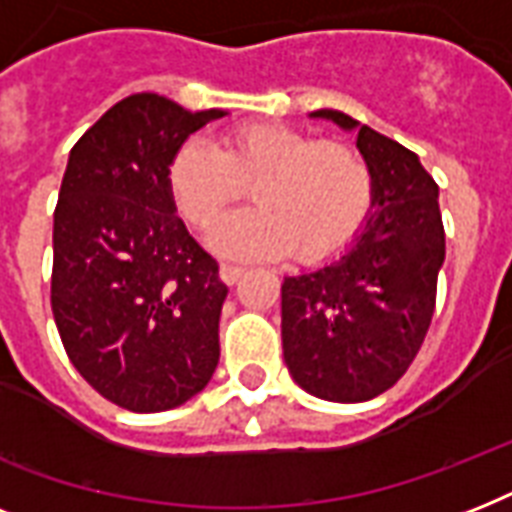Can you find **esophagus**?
<instances>
[{
  "label": "esophagus",
  "instance_id": "obj_1",
  "mask_svg": "<svg viewBox=\"0 0 512 512\" xmlns=\"http://www.w3.org/2000/svg\"><path fill=\"white\" fill-rule=\"evenodd\" d=\"M241 276H244V268H241V265H233V263L220 265V279H223L225 284H236Z\"/></svg>",
  "mask_w": 512,
  "mask_h": 512
}]
</instances>
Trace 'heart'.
<instances>
[{"mask_svg":"<svg viewBox=\"0 0 512 512\" xmlns=\"http://www.w3.org/2000/svg\"><path fill=\"white\" fill-rule=\"evenodd\" d=\"M255 185L257 209L223 217L207 233L228 257L300 263L335 255L364 225L372 170L348 143L319 140L281 122H249L220 140L193 135L170 164V191L188 220L207 228Z\"/></svg>","mask_w":512,"mask_h":512,"instance_id":"1","label":"heart"}]
</instances>
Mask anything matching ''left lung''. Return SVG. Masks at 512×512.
<instances>
[{
	"mask_svg": "<svg viewBox=\"0 0 512 512\" xmlns=\"http://www.w3.org/2000/svg\"><path fill=\"white\" fill-rule=\"evenodd\" d=\"M311 116L356 132L372 170V204L345 252L284 276V361L305 393L358 404L396 385L433 319L446 255L438 185L396 140L332 108Z\"/></svg>",
	"mask_w": 512,
	"mask_h": 512,
	"instance_id": "8db88e82",
	"label": "left lung"
}]
</instances>
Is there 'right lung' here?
I'll return each instance as SVG.
<instances>
[{
	"instance_id": "1",
	"label": "right lung",
	"mask_w": 512,
	"mask_h": 512,
	"mask_svg": "<svg viewBox=\"0 0 512 512\" xmlns=\"http://www.w3.org/2000/svg\"><path fill=\"white\" fill-rule=\"evenodd\" d=\"M228 111L138 92L71 148L52 225V316L71 364L130 412H167L220 361L225 287L177 217V148Z\"/></svg>"
}]
</instances>
